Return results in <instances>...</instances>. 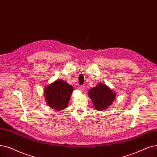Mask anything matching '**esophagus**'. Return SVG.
Listing matches in <instances>:
<instances>
[{"mask_svg": "<svg viewBox=\"0 0 157 157\" xmlns=\"http://www.w3.org/2000/svg\"><path fill=\"white\" fill-rule=\"evenodd\" d=\"M85 86L84 85H81V86H79V89H80V90H81L82 92L85 90Z\"/></svg>", "mask_w": 157, "mask_h": 157, "instance_id": "34e87169", "label": "esophagus"}]
</instances>
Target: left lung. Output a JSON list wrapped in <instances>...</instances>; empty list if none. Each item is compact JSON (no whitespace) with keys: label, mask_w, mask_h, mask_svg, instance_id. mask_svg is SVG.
<instances>
[{"label":"left lung","mask_w":157,"mask_h":157,"mask_svg":"<svg viewBox=\"0 0 157 157\" xmlns=\"http://www.w3.org/2000/svg\"><path fill=\"white\" fill-rule=\"evenodd\" d=\"M88 95L92 101L97 110H104L110 106L115 99V93L105 84H98L88 92Z\"/></svg>","instance_id":"1"}]
</instances>
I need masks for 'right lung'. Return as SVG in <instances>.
<instances>
[{"label": "right lung", "mask_w": 157, "mask_h": 157, "mask_svg": "<svg viewBox=\"0 0 157 157\" xmlns=\"http://www.w3.org/2000/svg\"><path fill=\"white\" fill-rule=\"evenodd\" d=\"M73 87L65 81L58 79L45 87L44 95L47 105L54 110H63L69 103Z\"/></svg>", "instance_id": "right-lung-1"}]
</instances>
